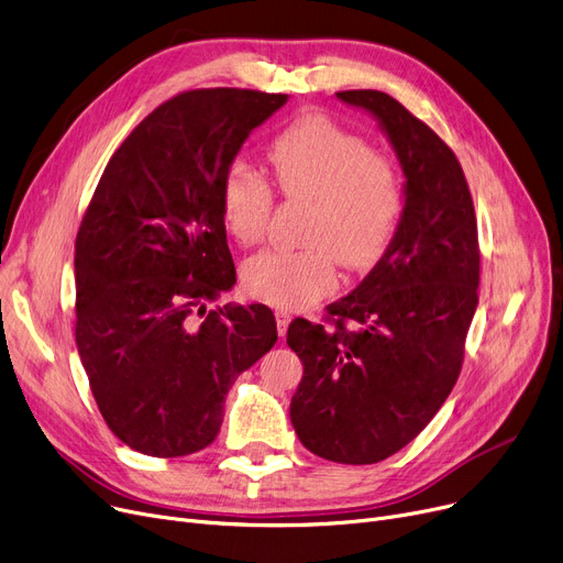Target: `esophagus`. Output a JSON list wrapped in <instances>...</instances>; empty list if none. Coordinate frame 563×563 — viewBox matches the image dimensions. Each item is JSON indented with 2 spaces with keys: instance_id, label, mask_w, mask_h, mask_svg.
Wrapping results in <instances>:
<instances>
[{
  "instance_id": "esophagus-1",
  "label": "esophagus",
  "mask_w": 563,
  "mask_h": 563,
  "mask_svg": "<svg viewBox=\"0 0 563 563\" xmlns=\"http://www.w3.org/2000/svg\"><path fill=\"white\" fill-rule=\"evenodd\" d=\"M275 318H277V332H279V336H284L288 330V323H290V313L286 309H277Z\"/></svg>"
}]
</instances>
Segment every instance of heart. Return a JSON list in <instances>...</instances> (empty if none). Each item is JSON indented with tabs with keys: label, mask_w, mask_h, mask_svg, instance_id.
I'll return each mask as SVG.
<instances>
[{
	"label": "heart",
	"mask_w": 563,
	"mask_h": 563,
	"mask_svg": "<svg viewBox=\"0 0 563 563\" xmlns=\"http://www.w3.org/2000/svg\"><path fill=\"white\" fill-rule=\"evenodd\" d=\"M275 185L290 201L311 203L298 252L267 250L245 263V288L254 298L296 309L336 286V261L366 271L389 247L404 192L391 159L323 114L290 123L267 148ZM227 233L250 247L263 238L273 192L250 167L233 165L220 192Z\"/></svg>",
	"instance_id": "obj_1"
}]
</instances>
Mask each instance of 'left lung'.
<instances>
[{
	"instance_id": "1",
	"label": "left lung",
	"mask_w": 563,
	"mask_h": 563,
	"mask_svg": "<svg viewBox=\"0 0 563 563\" xmlns=\"http://www.w3.org/2000/svg\"><path fill=\"white\" fill-rule=\"evenodd\" d=\"M378 121L404 172V210L373 271L328 313L296 318L286 343L305 371L290 398L300 442L320 459L371 465L410 444L459 380L478 305V238L461 163L383 91H339Z\"/></svg>"
}]
</instances>
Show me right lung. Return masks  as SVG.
<instances>
[{"label":"right lung","instance_id":"obj_1","mask_svg":"<svg viewBox=\"0 0 563 563\" xmlns=\"http://www.w3.org/2000/svg\"><path fill=\"white\" fill-rule=\"evenodd\" d=\"M286 100L197 89L163 102L107 163L77 231V353L107 426L146 456L216 440L231 385L277 341L265 305L208 302L235 284L222 180Z\"/></svg>","mask_w":563,"mask_h":563}]
</instances>
